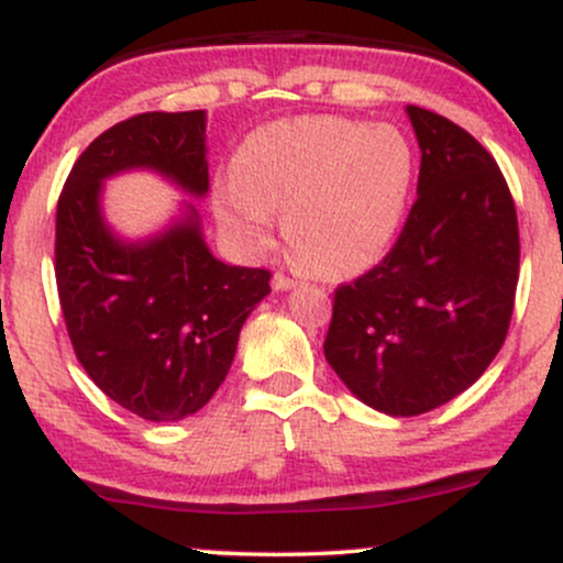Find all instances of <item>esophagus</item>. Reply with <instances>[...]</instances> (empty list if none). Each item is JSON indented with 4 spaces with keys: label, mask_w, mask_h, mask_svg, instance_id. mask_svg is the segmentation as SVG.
<instances>
[{
    "label": "esophagus",
    "mask_w": 563,
    "mask_h": 563,
    "mask_svg": "<svg viewBox=\"0 0 563 563\" xmlns=\"http://www.w3.org/2000/svg\"><path fill=\"white\" fill-rule=\"evenodd\" d=\"M273 286H275V290H290V288L296 286V280H294V277L277 273V275L273 277Z\"/></svg>",
    "instance_id": "34e87169"
}]
</instances>
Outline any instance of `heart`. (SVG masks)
<instances>
[{"label": "heart", "mask_w": 563, "mask_h": 563, "mask_svg": "<svg viewBox=\"0 0 563 563\" xmlns=\"http://www.w3.org/2000/svg\"><path fill=\"white\" fill-rule=\"evenodd\" d=\"M416 179V151L391 124L299 115L260 126L217 187V217L245 249L283 238L322 277L357 275L386 254Z\"/></svg>", "instance_id": "b5f03b06"}]
</instances>
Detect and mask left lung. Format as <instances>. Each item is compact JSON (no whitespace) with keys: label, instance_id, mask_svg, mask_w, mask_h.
Wrapping results in <instances>:
<instances>
[{"label":"left lung","instance_id":"8db88e82","mask_svg":"<svg viewBox=\"0 0 563 563\" xmlns=\"http://www.w3.org/2000/svg\"><path fill=\"white\" fill-rule=\"evenodd\" d=\"M405 111L421 147L418 200L384 262L335 288L322 346L346 389L394 418L479 380L519 280V222L495 158L444 115Z\"/></svg>","mask_w":563,"mask_h":563}]
</instances>
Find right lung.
I'll return each mask as SVG.
<instances>
[{
	"mask_svg": "<svg viewBox=\"0 0 563 563\" xmlns=\"http://www.w3.org/2000/svg\"><path fill=\"white\" fill-rule=\"evenodd\" d=\"M137 169L203 198L206 111L132 115L81 153L57 200V294L87 376L145 421H183L222 386L269 273L219 262L190 200L156 235L121 238L102 214V190Z\"/></svg>",
	"mask_w": 563,
	"mask_h": 563,
	"instance_id": "obj_1",
	"label": "right lung"
}]
</instances>
